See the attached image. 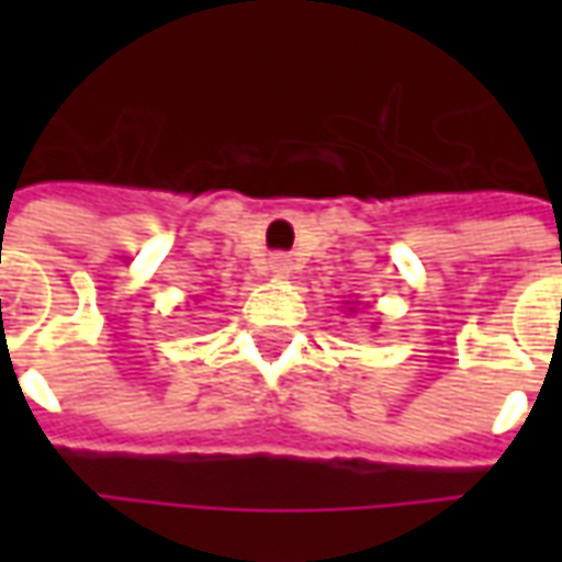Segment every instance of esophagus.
I'll use <instances>...</instances> for the list:
<instances>
[{
  "instance_id": "34e87169",
  "label": "esophagus",
  "mask_w": 562,
  "mask_h": 562,
  "mask_svg": "<svg viewBox=\"0 0 562 562\" xmlns=\"http://www.w3.org/2000/svg\"><path fill=\"white\" fill-rule=\"evenodd\" d=\"M270 273H277V277H285V273H292V256H285V252H273L268 261Z\"/></svg>"
}]
</instances>
